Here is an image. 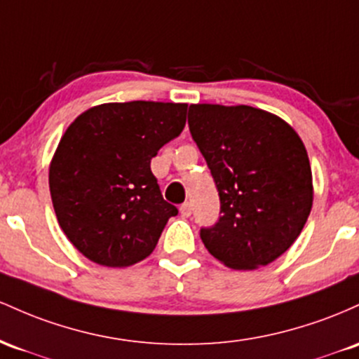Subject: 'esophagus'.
<instances>
[{"label": "esophagus", "mask_w": 359, "mask_h": 359, "mask_svg": "<svg viewBox=\"0 0 359 359\" xmlns=\"http://www.w3.org/2000/svg\"><path fill=\"white\" fill-rule=\"evenodd\" d=\"M191 210H193L191 203H188V201H184V203L180 207V212H181V215H183V217H190Z\"/></svg>", "instance_id": "34e87169"}]
</instances>
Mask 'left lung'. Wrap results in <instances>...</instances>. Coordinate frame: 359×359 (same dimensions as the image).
<instances>
[{"label": "left lung", "instance_id": "left-lung-1", "mask_svg": "<svg viewBox=\"0 0 359 359\" xmlns=\"http://www.w3.org/2000/svg\"><path fill=\"white\" fill-rule=\"evenodd\" d=\"M188 126L207 161L220 213L200 237L233 269H256L295 243L312 208V171L297 132L257 108L190 104Z\"/></svg>", "mask_w": 359, "mask_h": 359}]
</instances>
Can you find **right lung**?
<instances>
[{
	"label": "right lung",
	"mask_w": 359,
	"mask_h": 359,
	"mask_svg": "<svg viewBox=\"0 0 359 359\" xmlns=\"http://www.w3.org/2000/svg\"><path fill=\"white\" fill-rule=\"evenodd\" d=\"M184 103L90 108L71 123L50 163L59 225L93 263L123 268L154 251L178 208L163 198L151 159L187 123Z\"/></svg>",
	"instance_id": "obj_1"
}]
</instances>
